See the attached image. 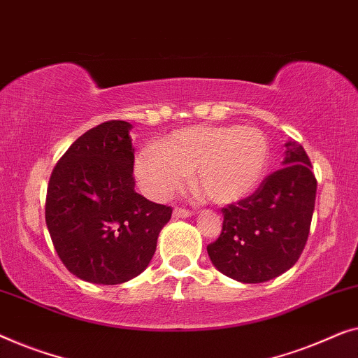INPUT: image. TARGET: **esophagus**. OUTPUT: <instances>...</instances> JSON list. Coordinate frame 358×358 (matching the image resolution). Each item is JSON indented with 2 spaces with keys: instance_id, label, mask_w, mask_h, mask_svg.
Returning a JSON list of instances; mask_svg holds the SVG:
<instances>
[{
  "instance_id": "obj_1",
  "label": "esophagus",
  "mask_w": 358,
  "mask_h": 358,
  "mask_svg": "<svg viewBox=\"0 0 358 358\" xmlns=\"http://www.w3.org/2000/svg\"><path fill=\"white\" fill-rule=\"evenodd\" d=\"M193 214L191 210L185 209V208H175L173 209V217L175 219H185V217H189V215Z\"/></svg>"
}]
</instances>
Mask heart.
Instances as JSON below:
<instances>
[{
    "label": "heart",
    "mask_w": 358,
    "mask_h": 358,
    "mask_svg": "<svg viewBox=\"0 0 358 358\" xmlns=\"http://www.w3.org/2000/svg\"><path fill=\"white\" fill-rule=\"evenodd\" d=\"M269 160L268 138L250 127H194L145 145L134 173L145 193L167 199L193 172L196 189L217 204L238 201L263 178Z\"/></svg>",
    "instance_id": "1"
}]
</instances>
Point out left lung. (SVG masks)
<instances>
[{
	"label": "left lung",
	"instance_id": "obj_1",
	"mask_svg": "<svg viewBox=\"0 0 358 358\" xmlns=\"http://www.w3.org/2000/svg\"><path fill=\"white\" fill-rule=\"evenodd\" d=\"M316 178L305 149L285 143L282 169L248 198L222 209L219 238L208 245L220 273L243 284L278 278L299 261L315 210Z\"/></svg>",
	"mask_w": 358,
	"mask_h": 358
}]
</instances>
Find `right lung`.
<instances>
[{
	"mask_svg": "<svg viewBox=\"0 0 358 358\" xmlns=\"http://www.w3.org/2000/svg\"><path fill=\"white\" fill-rule=\"evenodd\" d=\"M131 124L85 131L55 165L45 220L69 273L102 285L123 284L148 268L172 208L134 191Z\"/></svg>",
	"mask_w": 358,
	"mask_h": 358,
	"instance_id": "1",
	"label": "right lung"
}]
</instances>
